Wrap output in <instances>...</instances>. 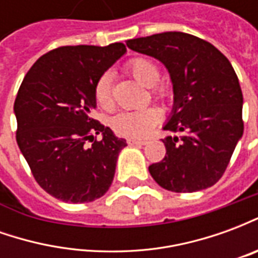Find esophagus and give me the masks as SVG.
I'll return each mask as SVG.
<instances>
[{"label": "esophagus", "mask_w": 258, "mask_h": 258, "mask_svg": "<svg viewBox=\"0 0 258 258\" xmlns=\"http://www.w3.org/2000/svg\"><path fill=\"white\" fill-rule=\"evenodd\" d=\"M127 144H128V145H145L146 141L135 140V138H128V140H127Z\"/></svg>", "instance_id": "1"}]
</instances>
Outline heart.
<instances>
[{
	"label": "heart",
	"instance_id": "heart-1",
	"mask_svg": "<svg viewBox=\"0 0 258 258\" xmlns=\"http://www.w3.org/2000/svg\"><path fill=\"white\" fill-rule=\"evenodd\" d=\"M125 68L137 81L145 87H152L155 96L164 99L168 96V90L163 85H156L160 79V69L153 60L142 56L130 59ZM94 98L98 106L102 109H110L113 106L112 77L110 73H103L96 80L94 87ZM162 118V113L156 107H145L141 110H124L117 113L110 121L114 133L123 137L140 138L145 137Z\"/></svg>",
	"mask_w": 258,
	"mask_h": 258
}]
</instances>
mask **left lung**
Segmentation results:
<instances>
[{"label": "left lung", "instance_id": "8db88e82", "mask_svg": "<svg viewBox=\"0 0 258 258\" xmlns=\"http://www.w3.org/2000/svg\"><path fill=\"white\" fill-rule=\"evenodd\" d=\"M127 47L160 60L173 83V113L163 128L179 135L163 140L166 156L149 166L151 175L171 192L213 186L243 135V95L231 62L213 44L181 31L128 40Z\"/></svg>", "mask_w": 258, "mask_h": 258}]
</instances>
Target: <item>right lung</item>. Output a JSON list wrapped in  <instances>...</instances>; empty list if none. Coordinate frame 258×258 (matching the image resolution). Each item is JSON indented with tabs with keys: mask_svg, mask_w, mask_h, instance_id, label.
Here are the masks:
<instances>
[{
	"mask_svg": "<svg viewBox=\"0 0 258 258\" xmlns=\"http://www.w3.org/2000/svg\"><path fill=\"white\" fill-rule=\"evenodd\" d=\"M125 51L123 42L59 47L42 55L20 84L14 105L16 142L38 185L62 202L88 203L112 185L127 142L91 113L96 80Z\"/></svg>",
	"mask_w": 258,
	"mask_h": 258,
	"instance_id": "right-lung-1",
	"label": "right lung"
}]
</instances>
